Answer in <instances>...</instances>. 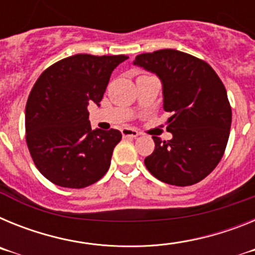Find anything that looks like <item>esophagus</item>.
Here are the masks:
<instances>
[{
  "label": "esophagus",
  "mask_w": 255,
  "mask_h": 255,
  "mask_svg": "<svg viewBox=\"0 0 255 255\" xmlns=\"http://www.w3.org/2000/svg\"><path fill=\"white\" fill-rule=\"evenodd\" d=\"M121 132H123L124 138H136L139 135V132L136 131V130L130 129V128H124V129L121 130Z\"/></svg>",
  "instance_id": "obj_1"
}]
</instances>
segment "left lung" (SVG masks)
I'll list each match as a JSON object with an SVG mask.
<instances>
[{
	"label": "left lung",
	"instance_id": "1",
	"mask_svg": "<svg viewBox=\"0 0 255 255\" xmlns=\"http://www.w3.org/2000/svg\"><path fill=\"white\" fill-rule=\"evenodd\" d=\"M134 65L161 79L163 110L171 114V140L153 136L154 150L145 167L161 181L176 186L197 184L208 176L226 149L231 106L226 89L206 61L176 49L141 53Z\"/></svg>",
	"mask_w": 255,
	"mask_h": 255
}]
</instances>
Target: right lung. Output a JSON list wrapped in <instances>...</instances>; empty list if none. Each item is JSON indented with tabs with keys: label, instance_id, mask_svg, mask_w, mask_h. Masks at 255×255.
<instances>
[{
	"label": "right lung",
	"instance_id": "right-lung-1",
	"mask_svg": "<svg viewBox=\"0 0 255 255\" xmlns=\"http://www.w3.org/2000/svg\"><path fill=\"white\" fill-rule=\"evenodd\" d=\"M128 56L87 53L58 61L40 74L25 107L26 144L46 179L82 189L102 179L111 164L119 130H92L88 106H100L112 71Z\"/></svg>",
	"mask_w": 255,
	"mask_h": 255
}]
</instances>
